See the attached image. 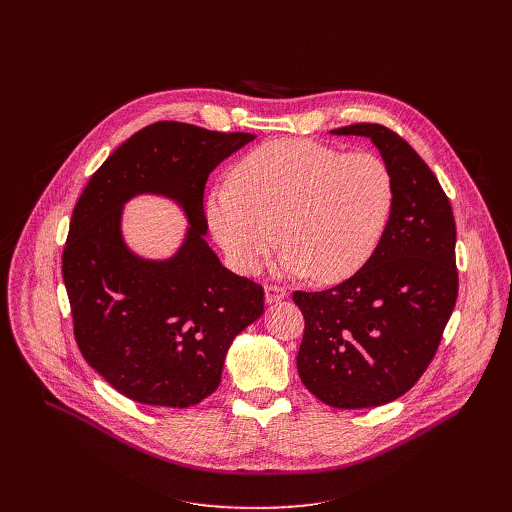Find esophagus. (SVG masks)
<instances>
[{
  "label": "esophagus",
  "mask_w": 512,
  "mask_h": 512,
  "mask_svg": "<svg viewBox=\"0 0 512 512\" xmlns=\"http://www.w3.org/2000/svg\"><path fill=\"white\" fill-rule=\"evenodd\" d=\"M285 296H287V289H285V287L273 285V283L265 285V302H267V304H275V302L283 300Z\"/></svg>",
  "instance_id": "esophagus-1"
}]
</instances>
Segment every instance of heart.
Wrapping results in <instances>:
<instances>
[{
    "label": "heart",
    "instance_id": "obj_1",
    "mask_svg": "<svg viewBox=\"0 0 512 512\" xmlns=\"http://www.w3.org/2000/svg\"><path fill=\"white\" fill-rule=\"evenodd\" d=\"M393 202V174L377 154H344L312 139H273L233 166L229 184L210 190L206 223L243 275L263 265L279 237L283 275L312 273L332 283L367 265L387 231Z\"/></svg>",
    "mask_w": 512,
    "mask_h": 512
}]
</instances>
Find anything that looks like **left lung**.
Returning <instances> with one entry per match:
<instances>
[{"label": "left lung", "mask_w": 512, "mask_h": 512, "mask_svg": "<svg viewBox=\"0 0 512 512\" xmlns=\"http://www.w3.org/2000/svg\"><path fill=\"white\" fill-rule=\"evenodd\" d=\"M369 137L389 166L395 202L362 269L324 291H294L306 320L298 373L338 409L377 407L425 373L458 300L452 204L411 145L379 123L332 129Z\"/></svg>", "instance_id": "8db88e82"}]
</instances>
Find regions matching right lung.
<instances>
[{
  "mask_svg": "<svg viewBox=\"0 0 512 512\" xmlns=\"http://www.w3.org/2000/svg\"><path fill=\"white\" fill-rule=\"evenodd\" d=\"M253 139L158 121L119 145L72 210L62 277L77 344L137 403L184 409L206 399L235 336L263 314V287L223 267L204 241L208 174ZM137 193L168 195L189 218L170 260L137 258L120 237L122 204Z\"/></svg>",
  "mask_w": 512,
  "mask_h": 512,
  "instance_id": "1",
  "label": "right lung"
}]
</instances>
